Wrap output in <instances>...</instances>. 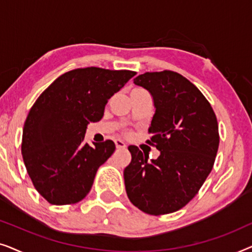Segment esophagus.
I'll list each match as a JSON object with an SVG mask.
<instances>
[{
	"instance_id": "obj_1",
	"label": "esophagus",
	"mask_w": 252,
	"mask_h": 252,
	"mask_svg": "<svg viewBox=\"0 0 252 252\" xmlns=\"http://www.w3.org/2000/svg\"><path fill=\"white\" fill-rule=\"evenodd\" d=\"M115 143H116L117 149H125V148L127 147L126 143L124 142V141H122V140H116Z\"/></svg>"
}]
</instances>
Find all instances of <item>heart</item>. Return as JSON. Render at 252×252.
<instances>
[{
	"label": "heart",
	"instance_id": "1",
	"mask_svg": "<svg viewBox=\"0 0 252 252\" xmlns=\"http://www.w3.org/2000/svg\"><path fill=\"white\" fill-rule=\"evenodd\" d=\"M126 133H128V132H127V130H126Z\"/></svg>",
	"mask_w": 252,
	"mask_h": 252
}]
</instances>
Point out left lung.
<instances>
[{"instance_id": "1", "label": "left lung", "mask_w": 252, "mask_h": 252, "mask_svg": "<svg viewBox=\"0 0 252 252\" xmlns=\"http://www.w3.org/2000/svg\"><path fill=\"white\" fill-rule=\"evenodd\" d=\"M134 84L153 95L156 112L147 143L160 155L148 160L149 155L128 147L126 192L141 211L167 215L188 204L211 172L219 147L218 122L201 91L177 72H146Z\"/></svg>"}]
</instances>
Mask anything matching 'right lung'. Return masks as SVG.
Returning a JSON list of instances; mask_svg holds the SVG:
<instances>
[{"label":"right lung","instance_id":"obj_1","mask_svg":"<svg viewBox=\"0 0 252 252\" xmlns=\"http://www.w3.org/2000/svg\"><path fill=\"white\" fill-rule=\"evenodd\" d=\"M136 72L75 68L58 77L31 108L22 155L33 186L54 205L75 204L91 191L98 167L116 149L111 140L85 143L89 122L104 115L108 99Z\"/></svg>","mask_w":252,"mask_h":252}]
</instances>
